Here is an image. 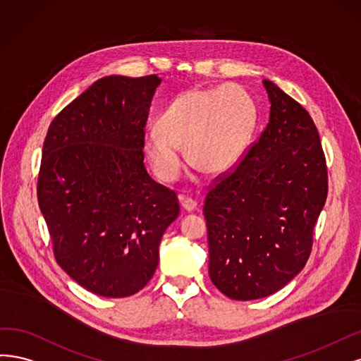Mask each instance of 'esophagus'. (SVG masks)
<instances>
[{"instance_id": "obj_1", "label": "esophagus", "mask_w": 361, "mask_h": 361, "mask_svg": "<svg viewBox=\"0 0 361 361\" xmlns=\"http://www.w3.org/2000/svg\"><path fill=\"white\" fill-rule=\"evenodd\" d=\"M180 202L185 212H193L197 205L195 200H192V197H189V196H184V195H180Z\"/></svg>"}]
</instances>
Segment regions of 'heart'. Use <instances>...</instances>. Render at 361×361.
Masks as SVG:
<instances>
[{
	"mask_svg": "<svg viewBox=\"0 0 361 361\" xmlns=\"http://www.w3.org/2000/svg\"><path fill=\"white\" fill-rule=\"evenodd\" d=\"M257 103L237 84L188 90L161 112L159 126L145 132L144 149L156 176L176 181L189 164L207 173H222L246 151L257 126Z\"/></svg>",
	"mask_w": 361,
	"mask_h": 361,
	"instance_id": "heart-1",
	"label": "heart"
}]
</instances>
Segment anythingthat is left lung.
Returning a JSON list of instances; mask_svg holds the SVG:
<instances>
[{
  "label": "left lung",
  "mask_w": 361,
  "mask_h": 361,
  "mask_svg": "<svg viewBox=\"0 0 361 361\" xmlns=\"http://www.w3.org/2000/svg\"><path fill=\"white\" fill-rule=\"evenodd\" d=\"M270 118L240 164L208 190V271L232 300L274 294L303 270L327 200V164L309 112L271 80Z\"/></svg>",
  "instance_id": "1"
}]
</instances>
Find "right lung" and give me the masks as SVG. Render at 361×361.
Here are the masks:
<instances>
[{
    "label": "right lung",
    "instance_id": "1",
    "mask_svg": "<svg viewBox=\"0 0 361 361\" xmlns=\"http://www.w3.org/2000/svg\"><path fill=\"white\" fill-rule=\"evenodd\" d=\"M161 79L106 76L56 115L42 153L37 200L58 265L102 297L139 293L178 217L177 193L148 176L144 136Z\"/></svg>",
    "mask_w": 361,
    "mask_h": 361
}]
</instances>
